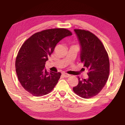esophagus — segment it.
Wrapping results in <instances>:
<instances>
[{"instance_id": "esophagus-1", "label": "esophagus", "mask_w": 125, "mask_h": 125, "mask_svg": "<svg viewBox=\"0 0 125 125\" xmlns=\"http://www.w3.org/2000/svg\"><path fill=\"white\" fill-rule=\"evenodd\" d=\"M62 74L63 76L65 77H69L71 76V75H70V74H68V73H62Z\"/></svg>"}]
</instances>
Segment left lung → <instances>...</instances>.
<instances>
[{
  "instance_id": "1",
  "label": "left lung",
  "mask_w": 125,
  "mask_h": 125,
  "mask_svg": "<svg viewBox=\"0 0 125 125\" xmlns=\"http://www.w3.org/2000/svg\"><path fill=\"white\" fill-rule=\"evenodd\" d=\"M81 47V61L88 69V78L80 79L73 87L76 94L90 98L101 91L108 80L110 72L109 56L105 47L94 34L89 31L75 29Z\"/></svg>"
}]
</instances>
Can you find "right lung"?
Wrapping results in <instances>:
<instances>
[{
    "instance_id": "right-lung-1",
    "label": "right lung",
    "mask_w": 125,
    "mask_h": 125,
    "mask_svg": "<svg viewBox=\"0 0 125 125\" xmlns=\"http://www.w3.org/2000/svg\"><path fill=\"white\" fill-rule=\"evenodd\" d=\"M72 35L65 28H53L34 33L21 45L17 55L15 67L23 88L36 97L46 95L53 89L61 73L48 72L45 64L56 44Z\"/></svg>"
}]
</instances>
